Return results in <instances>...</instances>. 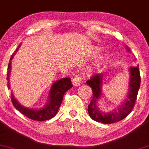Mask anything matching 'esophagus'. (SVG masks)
<instances>
[{
    "mask_svg": "<svg viewBox=\"0 0 149 149\" xmlns=\"http://www.w3.org/2000/svg\"><path fill=\"white\" fill-rule=\"evenodd\" d=\"M81 83V78L80 76H75L72 79V84L73 86L78 87Z\"/></svg>",
    "mask_w": 149,
    "mask_h": 149,
    "instance_id": "1",
    "label": "esophagus"
}]
</instances>
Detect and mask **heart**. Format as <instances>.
<instances>
[{
    "label": "heart",
    "mask_w": 149,
    "mask_h": 149,
    "mask_svg": "<svg viewBox=\"0 0 149 149\" xmlns=\"http://www.w3.org/2000/svg\"><path fill=\"white\" fill-rule=\"evenodd\" d=\"M100 51V49L98 47H95V46H92L89 48V52L90 54H96V53L99 52ZM107 60V57L105 55H100L98 56L96 59H95V61H94V68L95 69H100V67H102L103 65L105 64L106 61Z\"/></svg>",
    "instance_id": "heart-1"
}]
</instances>
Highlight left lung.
Returning <instances> with one entry per match:
<instances>
[{"label":"left lung","instance_id":"8db88e82","mask_svg":"<svg viewBox=\"0 0 149 149\" xmlns=\"http://www.w3.org/2000/svg\"><path fill=\"white\" fill-rule=\"evenodd\" d=\"M126 47L128 52H130V49L128 47ZM129 73L130 79L127 96L120 105L109 112L102 111L98 104V102L102 96L104 74L100 73L95 75L86 82L87 84L92 89L93 93L92 101L88 109L89 115L92 120L104 124L114 123L124 119L132 111L140 87L141 78L139 66H131L129 69Z\"/></svg>","mask_w":149,"mask_h":149}]
</instances>
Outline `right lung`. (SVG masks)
Wrapping results in <instances>:
<instances>
[{
    "label": "right lung",
    "instance_id": "add662e5",
    "mask_svg": "<svg viewBox=\"0 0 149 149\" xmlns=\"http://www.w3.org/2000/svg\"><path fill=\"white\" fill-rule=\"evenodd\" d=\"M22 43L19 45L16 51L13 53L10 59V63L8 67V74H7V80H8V89H10V74L11 72V60L14 57L15 53L18 50ZM73 87L71 83V78H64L56 80L53 83L49 90L48 100L47 103L43 107L40 109H29L22 106L17 100H16L13 92H11V100L13 105L17 110H18L20 113L24 114L29 118L34 120L38 121H44L52 118L56 116L57 113L60 107L61 102H62L63 97L64 93L70 88Z\"/></svg>",
    "mask_w": 149,
    "mask_h": 149
}]
</instances>
